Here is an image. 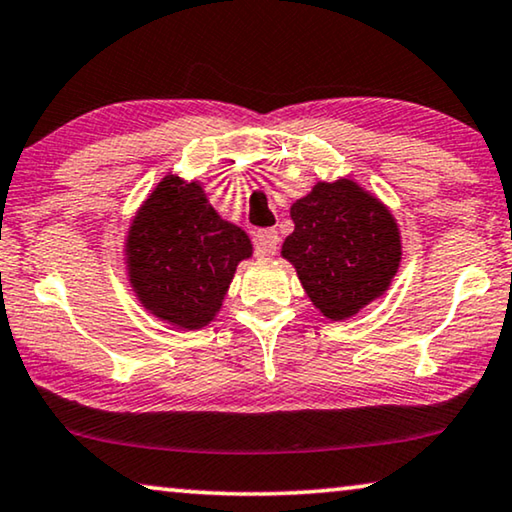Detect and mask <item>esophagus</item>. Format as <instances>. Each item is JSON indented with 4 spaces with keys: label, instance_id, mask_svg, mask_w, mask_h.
Returning <instances> with one entry per match:
<instances>
[{
    "label": "esophagus",
    "instance_id": "1",
    "mask_svg": "<svg viewBox=\"0 0 512 512\" xmlns=\"http://www.w3.org/2000/svg\"><path fill=\"white\" fill-rule=\"evenodd\" d=\"M278 232L276 229H259L257 232V253L262 257H273L278 250Z\"/></svg>",
    "mask_w": 512,
    "mask_h": 512
}]
</instances>
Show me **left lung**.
Here are the masks:
<instances>
[{"mask_svg":"<svg viewBox=\"0 0 512 512\" xmlns=\"http://www.w3.org/2000/svg\"><path fill=\"white\" fill-rule=\"evenodd\" d=\"M290 215L283 257L325 318H350L390 287L401 262L397 222L357 183H318Z\"/></svg>","mask_w":512,"mask_h":512,"instance_id":"8db88e82","label":"left lung"}]
</instances>
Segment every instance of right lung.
Instances as JSON below:
<instances>
[{
    "instance_id": "add662e5",
    "label": "right lung",
    "mask_w": 512,
    "mask_h": 512,
    "mask_svg": "<svg viewBox=\"0 0 512 512\" xmlns=\"http://www.w3.org/2000/svg\"><path fill=\"white\" fill-rule=\"evenodd\" d=\"M248 234L222 220L197 183L167 176L129 227L127 266L136 297L157 318L199 329L220 311Z\"/></svg>"
}]
</instances>
